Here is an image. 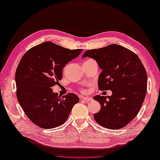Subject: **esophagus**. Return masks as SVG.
I'll return each mask as SVG.
<instances>
[{
    "mask_svg": "<svg viewBox=\"0 0 160 160\" xmlns=\"http://www.w3.org/2000/svg\"><path fill=\"white\" fill-rule=\"evenodd\" d=\"M83 99L86 102H89V101H93V98L91 97H89V96H84V97H83Z\"/></svg>",
    "mask_w": 160,
    "mask_h": 160,
    "instance_id": "1",
    "label": "esophagus"
}]
</instances>
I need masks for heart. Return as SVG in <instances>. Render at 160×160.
<instances>
[{
  "mask_svg": "<svg viewBox=\"0 0 160 160\" xmlns=\"http://www.w3.org/2000/svg\"><path fill=\"white\" fill-rule=\"evenodd\" d=\"M82 92H85V91L83 89H82Z\"/></svg>",
  "mask_w": 160,
  "mask_h": 160,
  "instance_id": "heart-1",
  "label": "heart"
}]
</instances>
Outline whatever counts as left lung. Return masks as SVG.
Returning <instances> with one entry per match:
<instances>
[{"mask_svg": "<svg viewBox=\"0 0 160 160\" xmlns=\"http://www.w3.org/2000/svg\"><path fill=\"white\" fill-rule=\"evenodd\" d=\"M95 59L102 69L98 77L100 91H112V95H97L94 100L101 111L93 116L98 123L108 129L125 127L137 116L147 92L146 70L137 54L118 44H112L86 51L83 57Z\"/></svg>", "mask_w": 160, "mask_h": 160, "instance_id": "1", "label": "left lung"}]
</instances>
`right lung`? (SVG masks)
Instances as JSON below:
<instances>
[{
    "label": "right lung",
    "mask_w": 160,
    "mask_h": 160,
    "mask_svg": "<svg viewBox=\"0 0 160 160\" xmlns=\"http://www.w3.org/2000/svg\"><path fill=\"white\" fill-rule=\"evenodd\" d=\"M82 51L45 42L29 49L21 59L15 72L17 98L26 116L38 127L62 125L79 101L74 93L60 97L52 88L62 78L65 65Z\"/></svg>",
    "instance_id": "right-lung-1"
}]
</instances>
